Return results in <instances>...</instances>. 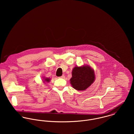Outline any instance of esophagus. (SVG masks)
Instances as JSON below:
<instances>
[{
    "mask_svg": "<svg viewBox=\"0 0 134 134\" xmlns=\"http://www.w3.org/2000/svg\"><path fill=\"white\" fill-rule=\"evenodd\" d=\"M60 78H65V76H64V75H62L60 77Z\"/></svg>",
    "mask_w": 134,
    "mask_h": 134,
    "instance_id": "34e87169",
    "label": "esophagus"
}]
</instances>
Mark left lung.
I'll use <instances>...</instances> for the list:
<instances>
[{
	"instance_id": "obj_1",
	"label": "left lung",
	"mask_w": 134,
	"mask_h": 134,
	"mask_svg": "<svg viewBox=\"0 0 134 134\" xmlns=\"http://www.w3.org/2000/svg\"><path fill=\"white\" fill-rule=\"evenodd\" d=\"M72 75L70 83L74 89L78 91L86 90L96 79L94 71L89 65L76 66L72 70Z\"/></svg>"
}]
</instances>
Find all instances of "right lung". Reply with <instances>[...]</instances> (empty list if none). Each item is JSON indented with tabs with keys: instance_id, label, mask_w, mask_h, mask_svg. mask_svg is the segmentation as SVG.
I'll list each match as a JSON object with an SVG mask.
<instances>
[{
	"instance_id": "right-lung-1",
	"label": "right lung",
	"mask_w": 134,
	"mask_h": 134,
	"mask_svg": "<svg viewBox=\"0 0 134 134\" xmlns=\"http://www.w3.org/2000/svg\"><path fill=\"white\" fill-rule=\"evenodd\" d=\"M43 82L44 83H46V82H49L51 80V78H46V77H44L43 78Z\"/></svg>"
}]
</instances>
